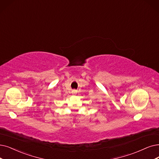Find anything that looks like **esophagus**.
<instances>
[{"label": "esophagus", "mask_w": 159, "mask_h": 159, "mask_svg": "<svg viewBox=\"0 0 159 159\" xmlns=\"http://www.w3.org/2000/svg\"><path fill=\"white\" fill-rule=\"evenodd\" d=\"M72 93L73 94H75L76 93V91H75V90H73L72 92Z\"/></svg>", "instance_id": "esophagus-1"}]
</instances>
